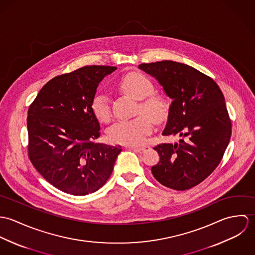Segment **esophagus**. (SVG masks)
Returning <instances> with one entry per match:
<instances>
[{"label":"esophagus","instance_id":"esophagus-1","mask_svg":"<svg viewBox=\"0 0 255 255\" xmlns=\"http://www.w3.org/2000/svg\"><path fill=\"white\" fill-rule=\"evenodd\" d=\"M130 148H131L132 150H134V151H137V152H144V151H146V150L149 148V146H131Z\"/></svg>","mask_w":255,"mask_h":255}]
</instances>
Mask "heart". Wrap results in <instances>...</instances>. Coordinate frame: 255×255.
Listing matches in <instances>:
<instances>
[{"label": "heart", "instance_id": "b5f03b06", "mask_svg": "<svg viewBox=\"0 0 255 255\" xmlns=\"http://www.w3.org/2000/svg\"><path fill=\"white\" fill-rule=\"evenodd\" d=\"M119 89L136 99L138 105L136 116L127 121H119L110 128L108 136L115 143L125 145L143 144L152 132V119L155 123L163 122L169 114V103L165 97L154 93V85L146 76L137 73H127L118 83ZM91 109L95 118L108 123L112 118L109 101L105 95H96L91 103Z\"/></svg>", "mask_w": 255, "mask_h": 255}]
</instances>
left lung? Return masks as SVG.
<instances>
[{"label": "left lung", "mask_w": 255, "mask_h": 255, "mask_svg": "<svg viewBox=\"0 0 255 255\" xmlns=\"http://www.w3.org/2000/svg\"><path fill=\"white\" fill-rule=\"evenodd\" d=\"M173 99L163 135H180V143L155 146L160 160L151 168L161 184L189 189L217 168L230 142L232 123L224 95L208 75L187 65L162 61L140 64Z\"/></svg>", "instance_id": "8db88e82"}]
</instances>
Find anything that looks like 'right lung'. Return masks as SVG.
<instances>
[{"mask_svg":"<svg viewBox=\"0 0 255 255\" xmlns=\"http://www.w3.org/2000/svg\"><path fill=\"white\" fill-rule=\"evenodd\" d=\"M116 67L86 66L49 80L30 104L28 158L58 189L86 195L102 187L122 146L96 143L100 125L91 103L99 82Z\"/></svg>","mask_w":255,"mask_h":255,"instance_id":"add662e5","label":"right lung"}]
</instances>
